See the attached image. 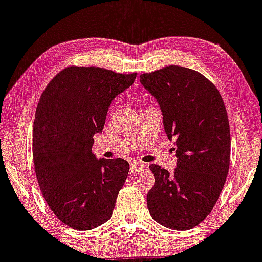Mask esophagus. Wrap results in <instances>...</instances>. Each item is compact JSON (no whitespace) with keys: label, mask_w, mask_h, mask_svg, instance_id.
<instances>
[{"label":"esophagus","mask_w":262,"mask_h":262,"mask_svg":"<svg viewBox=\"0 0 262 262\" xmlns=\"http://www.w3.org/2000/svg\"><path fill=\"white\" fill-rule=\"evenodd\" d=\"M145 165L144 163H141V162H132L130 163V173L133 174L135 170L139 169V168H144Z\"/></svg>","instance_id":"esophagus-1"}]
</instances>
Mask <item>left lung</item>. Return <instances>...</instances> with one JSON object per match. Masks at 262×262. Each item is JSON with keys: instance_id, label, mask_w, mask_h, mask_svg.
Masks as SVG:
<instances>
[{"instance_id": "left-lung-1", "label": "left lung", "mask_w": 262, "mask_h": 262, "mask_svg": "<svg viewBox=\"0 0 262 262\" xmlns=\"http://www.w3.org/2000/svg\"><path fill=\"white\" fill-rule=\"evenodd\" d=\"M163 115L167 137L174 139V173L151 164L155 185L147 193L152 219L171 230L202 223L216 203L230 168L231 137L219 91L200 72L170 65L140 75Z\"/></svg>"}]
</instances>
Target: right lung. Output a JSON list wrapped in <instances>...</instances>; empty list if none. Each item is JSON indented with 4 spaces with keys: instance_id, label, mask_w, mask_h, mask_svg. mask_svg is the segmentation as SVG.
Wrapping results in <instances>:
<instances>
[{
    "instance_id": "1",
    "label": "right lung",
    "mask_w": 262,
    "mask_h": 262,
    "mask_svg": "<svg viewBox=\"0 0 262 262\" xmlns=\"http://www.w3.org/2000/svg\"><path fill=\"white\" fill-rule=\"evenodd\" d=\"M135 78V72L70 66L39 98L32 137L36 177L53 213L75 230L106 223L128 177L127 161L98 160L92 147L94 134L104 129L111 101Z\"/></svg>"
}]
</instances>
